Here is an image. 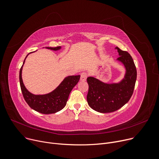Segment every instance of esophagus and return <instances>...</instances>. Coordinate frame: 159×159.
Segmentation results:
<instances>
[{
    "label": "esophagus",
    "mask_w": 159,
    "mask_h": 159,
    "mask_svg": "<svg viewBox=\"0 0 159 159\" xmlns=\"http://www.w3.org/2000/svg\"><path fill=\"white\" fill-rule=\"evenodd\" d=\"M87 78V74L84 72L82 73L80 75V80L81 81H85Z\"/></svg>",
    "instance_id": "1"
}]
</instances>
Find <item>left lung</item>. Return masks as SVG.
Segmentation results:
<instances>
[{"instance_id":"8db88e82","label":"left lung","mask_w":159,"mask_h":159,"mask_svg":"<svg viewBox=\"0 0 159 159\" xmlns=\"http://www.w3.org/2000/svg\"><path fill=\"white\" fill-rule=\"evenodd\" d=\"M115 49L120 56L117 61L125 69L124 78L117 83H105L95 77L87 78L88 103L93 110L101 113L112 112L125 105L133 93L136 83L137 72L133 58L118 47Z\"/></svg>"}]
</instances>
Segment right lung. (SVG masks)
Listing matches in <instances>:
<instances>
[{
    "label": "right lung",
    "instance_id": "1",
    "mask_svg": "<svg viewBox=\"0 0 159 159\" xmlns=\"http://www.w3.org/2000/svg\"><path fill=\"white\" fill-rule=\"evenodd\" d=\"M46 49L53 51H58L61 47H45ZM31 53V52H30ZM29 53L26 55L23 61L22 67L19 71V82L20 89L25 101L29 107L36 111L44 114H50L56 113L61 109H63L66 105V103L70 95V92L75 85L79 81L80 75L67 76L61 81V83L51 92L43 95H34L30 93L25 86L22 79L23 66L25 62V60Z\"/></svg>",
    "mask_w": 159,
    "mask_h": 159
}]
</instances>
